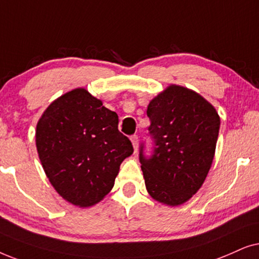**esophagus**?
Segmentation results:
<instances>
[{
  "instance_id": "34e87169",
  "label": "esophagus",
  "mask_w": 259,
  "mask_h": 259,
  "mask_svg": "<svg viewBox=\"0 0 259 259\" xmlns=\"http://www.w3.org/2000/svg\"><path fill=\"white\" fill-rule=\"evenodd\" d=\"M130 141H132V143H133L134 150L137 151V149H139V137H137V135H134L130 137Z\"/></svg>"
}]
</instances>
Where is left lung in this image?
<instances>
[{
	"label": "left lung",
	"instance_id": "obj_1",
	"mask_svg": "<svg viewBox=\"0 0 259 259\" xmlns=\"http://www.w3.org/2000/svg\"><path fill=\"white\" fill-rule=\"evenodd\" d=\"M154 155L140 162L144 184L155 201L187 202L207 177L215 153L220 117L214 106L191 89L171 84L148 105Z\"/></svg>",
	"mask_w": 259,
	"mask_h": 259
}]
</instances>
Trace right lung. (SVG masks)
Returning <instances> with one entry per match:
<instances>
[{"instance_id":"1","label":"right lung","mask_w":259,"mask_h":259,"mask_svg":"<svg viewBox=\"0 0 259 259\" xmlns=\"http://www.w3.org/2000/svg\"><path fill=\"white\" fill-rule=\"evenodd\" d=\"M36 150L46 177L77 207L98 204L111 191L124 158L134 153L118 132V116L84 88L61 95L37 120Z\"/></svg>"}]
</instances>
